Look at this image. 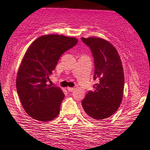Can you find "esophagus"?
I'll use <instances>...</instances> for the list:
<instances>
[{"instance_id":"1","label":"esophagus","mask_w":150,"mask_h":150,"mask_svg":"<svg viewBox=\"0 0 150 150\" xmlns=\"http://www.w3.org/2000/svg\"><path fill=\"white\" fill-rule=\"evenodd\" d=\"M75 88H73V87H72V88H71V87H68V88H67V90L69 91H70V92L73 91L75 90Z\"/></svg>"}]
</instances>
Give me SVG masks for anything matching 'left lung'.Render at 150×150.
Masks as SVG:
<instances>
[{"label": "left lung", "instance_id": "1", "mask_svg": "<svg viewBox=\"0 0 150 150\" xmlns=\"http://www.w3.org/2000/svg\"><path fill=\"white\" fill-rule=\"evenodd\" d=\"M81 39L93 55L94 79H100L81 105L91 119L105 120L115 113L122 102L125 84L122 62L116 49L108 41L100 37Z\"/></svg>", "mask_w": 150, "mask_h": 150}]
</instances>
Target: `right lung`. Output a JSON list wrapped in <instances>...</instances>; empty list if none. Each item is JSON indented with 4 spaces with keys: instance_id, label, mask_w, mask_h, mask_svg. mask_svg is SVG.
Wrapping results in <instances>:
<instances>
[{
    "instance_id": "obj_1",
    "label": "right lung",
    "mask_w": 150,
    "mask_h": 150,
    "mask_svg": "<svg viewBox=\"0 0 150 150\" xmlns=\"http://www.w3.org/2000/svg\"><path fill=\"white\" fill-rule=\"evenodd\" d=\"M75 37L43 35L26 50L16 75V90L25 112L35 120L48 122L57 116L64 94L48 84L60 57L77 44Z\"/></svg>"
}]
</instances>
